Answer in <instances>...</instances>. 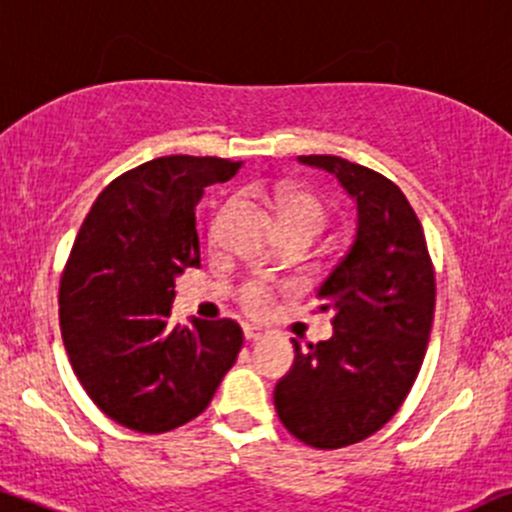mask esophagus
I'll list each match as a JSON object with an SVG mask.
<instances>
[{"mask_svg":"<svg viewBox=\"0 0 512 512\" xmlns=\"http://www.w3.org/2000/svg\"><path fill=\"white\" fill-rule=\"evenodd\" d=\"M243 333H245V340H247V342H257V340L265 338L267 330L260 328V325H245Z\"/></svg>","mask_w":512,"mask_h":512,"instance_id":"34e87169","label":"esophagus"}]
</instances>
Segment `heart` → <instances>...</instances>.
I'll list each match as a JSON object with an SVG mask.
<instances>
[{
  "label": "heart",
  "instance_id": "heart-1",
  "mask_svg": "<svg viewBox=\"0 0 512 512\" xmlns=\"http://www.w3.org/2000/svg\"><path fill=\"white\" fill-rule=\"evenodd\" d=\"M272 209L277 211L279 226L282 230H308L316 238L320 228L325 226V206L316 194L306 192L299 187H279L272 199ZM243 303L252 313L267 311L269 286L255 282L245 286Z\"/></svg>",
  "mask_w": 512,
  "mask_h": 512
}]
</instances>
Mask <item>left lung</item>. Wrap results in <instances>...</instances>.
Here are the masks:
<instances>
[{
  "mask_svg": "<svg viewBox=\"0 0 512 512\" xmlns=\"http://www.w3.org/2000/svg\"><path fill=\"white\" fill-rule=\"evenodd\" d=\"M338 177L357 204L352 245L318 289L333 335L294 342V364L274 386V408L294 437L318 449L355 445L393 418L428 350L435 272L423 226L384 174L338 155H301Z\"/></svg>",
  "mask_w": 512,
  "mask_h": 512,
  "instance_id": "left-lung-1",
  "label": "left lung"
}]
</instances>
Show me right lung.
<instances>
[{
    "label": "right lung",
    "mask_w": 512,
    "mask_h": 512,
    "mask_svg": "<svg viewBox=\"0 0 512 512\" xmlns=\"http://www.w3.org/2000/svg\"><path fill=\"white\" fill-rule=\"evenodd\" d=\"M243 162L167 155L121 174L84 218L60 279V330L77 379L111 420L167 432L209 406L238 359L235 320L170 325L174 279L201 265L196 204Z\"/></svg>",
    "instance_id": "obj_1"
}]
</instances>
